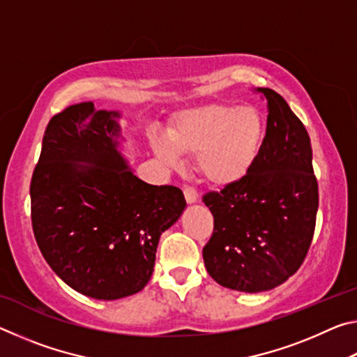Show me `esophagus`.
<instances>
[{"label":"esophagus","instance_id":"obj_1","mask_svg":"<svg viewBox=\"0 0 357 357\" xmlns=\"http://www.w3.org/2000/svg\"><path fill=\"white\" fill-rule=\"evenodd\" d=\"M184 197H185V202L189 204H193V203L198 202V192L193 189L192 185L184 187Z\"/></svg>","mask_w":357,"mask_h":357}]
</instances>
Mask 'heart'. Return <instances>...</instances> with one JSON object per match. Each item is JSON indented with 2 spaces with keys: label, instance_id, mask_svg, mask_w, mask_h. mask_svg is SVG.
Returning <instances> with one entry per match:
<instances>
[{
  "label": "heart",
  "instance_id": "obj_1",
  "mask_svg": "<svg viewBox=\"0 0 357 357\" xmlns=\"http://www.w3.org/2000/svg\"><path fill=\"white\" fill-rule=\"evenodd\" d=\"M266 138L263 114L253 107L209 104L181 112L164 134L149 135L154 154L172 170L197 155V170L214 187L239 183L250 173Z\"/></svg>",
  "mask_w": 357,
  "mask_h": 357
}]
</instances>
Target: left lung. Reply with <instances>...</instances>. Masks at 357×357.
Masks as SVG:
<instances>
[{"label":"left lung","mask_w":357,"mask_h":357,"mask_svg":"<svg viewBox=\"0 0 357 357\" xmlns=\"http://www.w3.org/2000/svg\"><path fill=\"white\" fill-rule=\"evenodd\" d=\"M252 91L269 108L261 154L244 179L203 197L214 215L203 259L219 285L261 293L282 285L304 261L315 229L318 184L304 124L273 89Z\"/></svg>","instance_id":"left-lung-1"}]
</instances>
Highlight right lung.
<instances>
[{"instance_id": "right-lung-1", "label": "right lung", "mask_w": 357, "mask_h": 357, "mask_svg": "<svg viewBox=\"0 0 357 357\" xmlns=\"http://www.w3.org/2000/svg\"><path fill=\"white\" fill-rule=\"evenodd\" d=\"M118 110L68 107L47 126L31 179L34 236L48 266L88 298L146 287L160 234L185 209L183 192L135 176Z\"/></svg>"}]
</instances>
